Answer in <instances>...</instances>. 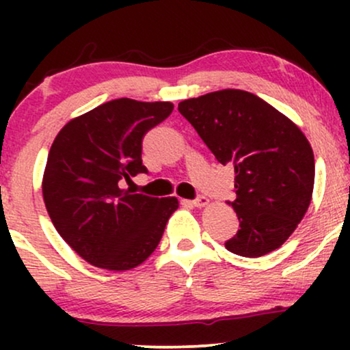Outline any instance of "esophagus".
<instances>
[{"instance_id": "1", "label": "esophagus", "mask_w": 350, "mask_h": 350, "mask_svg": "<svg viewBox=\"0 0 350 350\" xmlns=\"http://www.w3.org/2000/svg\"><path fill=\"white\" fill-rule=\"evenodd\" d=\"M208 202H211V200H208L206 196H199L198 199L192 200V206H194V207H206Z\"/></svg>"}]
</instances>
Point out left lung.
I'll return each mask as SVG.
<instances>
[{
    "instance_id": "left-lung-1",
    "label": "left lung",
    "mask_w": 350,
    "mask_h": 350,
    "mask_svg": "<svg viewBox=\"0 0 350 350\" xmlns=\"http://www.w3.org/2000/svg\"><path fill=\"white\" fill-rule=\"evenodd\" d=\"M220 164L235 170L234 207L240 230L226 242L240 256L267 255L290 239L306 214L314 187V154L288 116L237 88L179 103Z\"/></svg>"
}]
</instances>
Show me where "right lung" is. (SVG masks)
Here are the masks:
<instances>
[{
  "instance_id": "1",
  "label": "right lung",
  "mask_w": 350,
  "mask_h": 350,
  "mask_svg": "<svg viewBox=\"0 0 350 350\" xmlns=\"http://www.w3.org/2000/svg\"><path fill=\"white\" fill-rule=\"evenodd\" d=\"M171 102L116 98L72 118L52 143L42 198L59 235L85 262L110 271L142 265L179 207L176 198L118 186L146 172L143 136L171 115Z\"/></svg>"
}]
</instances>
